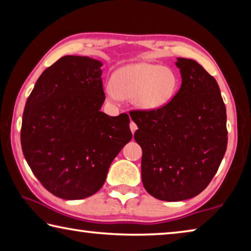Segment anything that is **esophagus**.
Returning <instances> with one entry per match:
<instances>
[{
	"mask_svg": "<svg viewBox=\"0 0 251 251\" xmlns=\"http://www.w3.org/2000/svg\"><path fill=\"white\" fill-rule=\"evenodd\" d=\"M129 127H130V130H131V133H135L136 129H137V125H136L134 122H130Z\"/></svg>",
	"mask_w": 251,
	"mask_h": 251,
	"instance_id": "esophagus-1",
	"label": "esophagus"
}]
</instances>
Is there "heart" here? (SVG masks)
<instances>
[{"instance_id":"b5f03b06","label":"heart","mask_w":251,"mask_h":251,"mask_svg":"<svg viewBox=\"0 0 251 251\" xmlns=\"http://www.w3.org/2000/svg\"><path fill=\"white\" fill-rule=\"evenodd\" d=\"M177 90V76L171 69L151 63H137L118 70L113 84L106 86L112 101L131 100L142 110H154L169 103Z\"/></svg>"}]
</instances>
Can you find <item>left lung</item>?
Listing matches in <instances>:
<instances>
[{
    "mask_svg": "<svg viewBox=\"0 0 251 251\" xmlns=\"http://www.w3.org/2000/svg\"><path fill=\"white\" fill-rule=\"evenodd\" d=\"M181 86L165 106L131 110L143 150L142 180L159 201L193 198L209 185L227 148L226 107L216 79L189 58L178 57Z\"/></svg>",
    "mask_w": 251,
    "mask_h": 251,
    "instance_id": "obj_1",
    "label": "left lung"
}]
</instances>
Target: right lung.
Masks as SVG:
<instances>
[{
	"mask_svg": "<svg viewBox=\"0 0 251 251\" xmlns=\"http://www.w3.org/2000/svg\"><path fill=\"white\" fill-rule=\"evenodd\" d=\"M103 65L66 55L36 80L25 104L21 145L34 175L50 194L75 201L94 195L133 135L129 116L100 112Z\"/></svg>",
	"mask_w": 251,
	"mask_h": 251,
	"instance_id": "obj_1",
	"label": "right lung"
}]
</instances>
